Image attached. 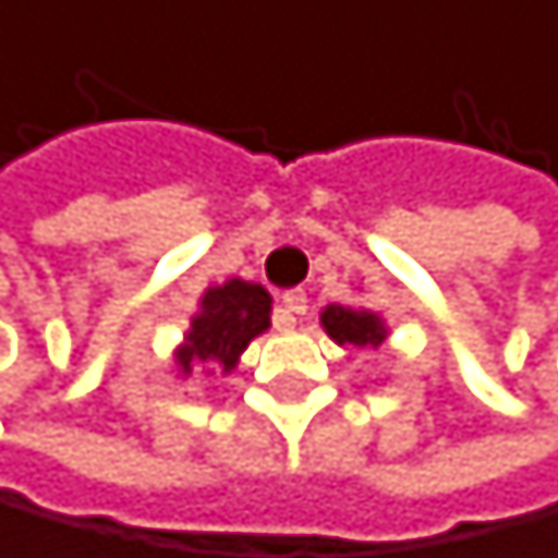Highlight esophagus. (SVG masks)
<instances>
[{
  "label": "esophagus",
  "instance_id": "1",
  "mask_svg": "<svg viewBox=\"0 0 558 558\" xmlns=\"http://www.w3.org/2000/svg\"><path fill=\"white\" fill-rule=\"evenodd\" d=\"M310 299L306 291H284L281 295V327H295L299 316H306Z\"/></svg>",
  "mask_w": 558,
  "mask_h": 558
}]
</instances>
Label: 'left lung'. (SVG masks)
Instances as JSON below:
<instances>
[{
	"mask_svg": "<svg viewBox=\"0 0 558 558\" xmlns=\"http://www.w3.org/2000/svg\"><path fill=\"white\" fill-rule=\"evenodd\" d=\"M320 327L335 345H352V349H380L391 335L388 320L366 306H330L320 310Z\"/></svg>",
	"mask_w": 558,
	"mask_h": 558,
	"instance_id": "8db88e82",
	"label": "left lung"
}]
</instances>
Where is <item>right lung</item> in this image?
<instances>
[{
    "mask_svg": "<svg viewBox=\"0 0 558 558\" xmlns=\"http://www.w3.org/2000/svg\"><path fill=\"white\" fill-rule=\"evenodd\" d=\"M274 299L256 281L228 277L223 284H209L198 295V306L187 320L184 338L173 349V374L181 380L195 374H231L252 338L270 330Z\"/></svg>",
    "mask_w": 558,
    "mask_h": 558,
    "instance_id": "1",
    "label": "right lung"
}]
</instances>
